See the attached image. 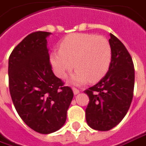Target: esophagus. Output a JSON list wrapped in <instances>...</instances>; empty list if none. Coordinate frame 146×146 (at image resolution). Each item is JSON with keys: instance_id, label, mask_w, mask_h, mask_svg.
Returning <instances> with one entry per match:
<instances>
[{"instance_id": "34e87169", "label": "esophagus", "mask_w": 146, "mask_h": 146, "mask_svg": "<svg viewBox=\"0 0 146 146\" xmlns=\"http://www.w3.org/2000/svg\"><path fill=\"white\" fill-rule=\"evenodd\" d=\"M73 94L76 95V94H78L80 93V90H78L77 88H73Z\"/></svg>"}]
</instances>
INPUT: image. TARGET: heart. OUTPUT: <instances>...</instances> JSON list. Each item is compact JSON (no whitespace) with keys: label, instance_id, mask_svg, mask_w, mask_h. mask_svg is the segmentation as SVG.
<instances>
[{"label":"heart","instance_id":"obj_1","mask_svg":"<svg viewBox=\"0 0 146 146\" xmlns=\"http://www.w3.org/2000/svg\"><path fill=\"white\" fill-rule=\"evenodd\" d=\"M112 56L111 43L103 36L77 33L68 35L60 43V50L50 55V62L56 75L66 77L75 67L69 82L82 85L88 80L98 82L108 71Z\"/></svg>","mask_w":146,"mask_h":146}]
</instances>
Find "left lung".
<instances>
[{
	"mask_svg": "<svg viewBox=\"0 0 146 146\" xmlns=\"http://www.w3.org/2000/svg\"><path fill=\"white\" fill-rule=\"evenodd\" d=\"M112 56L108 73L96 85L85 90L90 98L86 109L88 125L108 131L123 119L132 103L134 89L133 60L121 41L110 34Z\"/></svg>",
	"mask_w": 146,
	"mask_h": 146,
	"instance_id": "8db88e82",
	"label": "left lung"
}]
</instances>
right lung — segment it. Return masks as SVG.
<instances>
[{
  "label": "right lung",
  "mask_w": 146,
  "mask_h": 146,
  "mask_svg": "<svg viewBox=\"0 0 146 146\" xmlns=\"http://www.w3.org/2000/svg\"><path fill=\"white\" fill-rule=\"evenodd\" d=\"M52 33L28 35L9 59V92L26 124L42 134L63 127L73 98L72 89L55 76L49 61L48 38Z\"/></svg>",
  "instance_id": "obj_1"
}]
</instances>
